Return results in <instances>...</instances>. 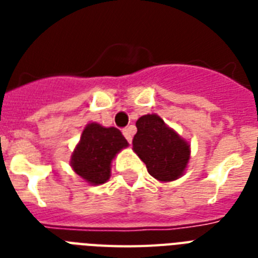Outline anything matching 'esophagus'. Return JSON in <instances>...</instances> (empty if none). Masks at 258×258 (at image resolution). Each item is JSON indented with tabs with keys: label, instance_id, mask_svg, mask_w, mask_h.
<instances>
[{
	"label": "esophagus",
	"instance_id": "obj_1",
	"mask_svg": "<svg viewBox=\"0 0 258 258\" xmlns=\"http://www.w3.org/2000/svg\"><path fill=\"white\" fill-rule=\"evenodd\" d=\"M123 135L125 137V139H127V142L128 143H131L133 142V128H124L123 130Z\"/></svg>",
	"mask_w": 258,
	"mask_h": 258
}]
</instances>
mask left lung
I'll use <instances>...</instances> for the list:
<instances>
[{"label": "left lung", "instance_id": "1", "mask_svg": "<svg viewBox=\"0 0 258 258\" xmlns=\"http://www.w3.org/2000/svg\"><path fill=\"white\" fill-rule=\"evenodd\" d=\"M138 133L133 139L134 151L145 162L150 175L167 182L182 175L190 147L158 115H145L137 121Z\"/></svg>", "mask_w": 258, "mask_h": 258}]
</instances>
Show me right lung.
I'll use <instances>...</instances> for the list:
<instances>
[{
    "mask_svg": "<svg viewBox=\"0 0 258 258\" xmlns=\"http://www.w3.org/2000/svg\"><path fill=\"white\" fill-rule=\"evenodd\" d=\"M127 146L125 138L117 128H105L91 123L83 131L71 165L76 174L89 183H104L109 178L111 161Z\"/></svg>",
    "mask_w": 258,
    "mask_h": 258,
    "instance_id": "obj_1",
    "label": "right lung"
}]
</instances>
